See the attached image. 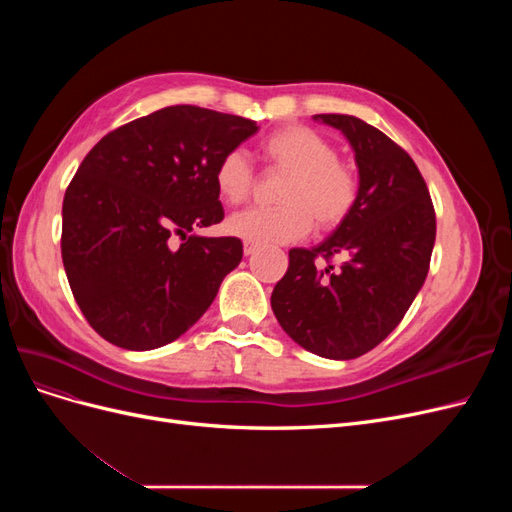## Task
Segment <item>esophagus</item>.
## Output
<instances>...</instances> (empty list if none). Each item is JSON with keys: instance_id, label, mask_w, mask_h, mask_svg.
Here are the masks:
<instances>
[{"instance_id": "esophagus-1", "label": "esophagus", "mask_w": 512, "mask_h": 512, "mask_svg": "<svg viewBox=\"0 0 512 512\" xmlns=\"http://www.w3.org/2000/svg\"><path fill=\"white\" fill-rule=\"evenodd\" d=\"M256 250H258V245H254V243H250V241L243 243V254H245V256H252Z\"/></svg>"}]
</instances>
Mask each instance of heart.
<instances>
[{"instance_id": "heart-1", "label": "heart", "mask_w": 512, "mask_h": 512, "mask_svg": "<svg viewBox=\"0 0 512 512\" xmlns=\"http://www.w3.org/2000/svg\"><path fill=\"white\" fill-rule=\"evenodd\" d=\"M260 156L273 173L288 175L277 209H250L228 220L232 235L254 245H282L303 239L312 226L333 230L344 224L359 198V175L337 158L327 136L307 126H284L262 138ZM215 190L228 205L252 196L254 170L241 151H228L213 173Z\"/></svg>"}]
</instances>
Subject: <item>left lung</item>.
<instances>
[{"instance_id":"left-lung-1","label":"left lung","mask_w":512,"mask_h":512,"mask_svg":"<svg viewBox=\"0 0 512 512\" xmlns=\"http://www.w3.org/2000/svg\"><path fill=\"white\" fill-rule=\"evenodd\" d=\"M314 119L342 130L352 145L359 198L331 237L312 250L288 252V271L273 288L271 307L299 346L348 361L376 348L425 284L436 211L421 170L384 132L352 115ZM333 255L345 260L335 266Z\"/></svg>"}]
</instances>
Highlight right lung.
Listing matches in <instances>:
<instances>
[{"instance_id":"add662e5","label":"right lung","mask_w":512,"mask_h":512,"mask_svg":"<svg viewBox=\"0 0 512 512\" xmlns=\"http://www.w3.org/2000/svg\"><path fill=\"white\" fill-rule=\"evenodd\" d=\"M256 132L252 119L179 104L108 132L87 153L64 196L61 258L106 342L160 348L207 312L243 243L192 232L224 220L215 166Z\"/></svg>"}]
</instances>
